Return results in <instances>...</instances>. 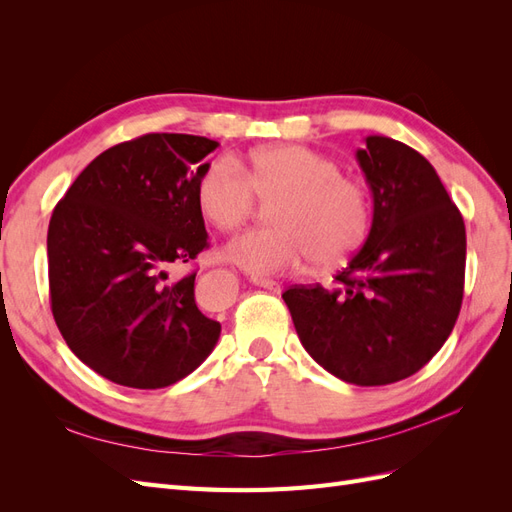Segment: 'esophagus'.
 <instances>
[{
    "instance_id": "1",
    "label": "esophagus",
    "mask_w": 512,
    "mask_h": 512,
    "mask_svg": "<svg viewBox=\"0 0 512 512\" xmlns=\"http://www.w3.org/2000/svg\"><path fill=\"white\" fill-rule=\"evenodd\" d=\"M254 284L260 286V288H267V290H271V292H280V290H282V286L277 284V282H273V280H262V277H256Z\"/></svg>"
}]
</instances>
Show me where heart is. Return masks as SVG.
I'll use <instances>...</instances> for the list:
<instances>
[{
    "instance_id": "heart-1",
    "label": "heart",
    "mask_w": 512,
    "mask_h": 512,
    "mask_svg": "<svg viewBox=\"0 0 512 512\" xmlns=\"http://www.w3.org/2000/svg\"><path fill=\"white\" fill-rule=\"evenodd\" d=\"M271 209L273 228H254L224 245L232 265L254 277L303 269L309 260L339 265L365 243L374 205L365 185L342 175V164L303 145L258 149L247 170L230 156L213 160L198 179L196 205L218 230L241 226L258 207Z\"/></svg>"
}]
</instances>
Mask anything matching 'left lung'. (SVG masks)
<instances>
[{"label": "left lung", "instance_id": "1", "mask_svg": "<svg viewBox=\"0 0 512 512\" xmlns=\"http://www.w3.org/2000/svg\"><path fill=\"white\" fill-rule=\"evenodd\" d=\"M356 162L374 196L365 245L337 286H292L286 301L312 359L335 378L382 386L416 374L451 335L463 299L466 226L421 153L367 136Z\"/></svg>", "mask_w": 512, "mask_h": 512}]
</instances>
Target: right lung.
Here are the masks:
<instances>
[{
  "label": "right lung",
  "mask_w": 512,
  "mask_h": 512,
  "mask_svg": "<svg viewBox=\"0 0 512 512\" xmlns=\"http://www.w3.org/2000/svg\"><path fill=\"white\" fill-rule=\"evenodd\" d=\"M218 143L145 134L91 162L49 224L51 309L68 348L130 389H164L203 363L220 322L194 301L196 273L168 269L209 247L196 185Z\"/></svg>",
  "instance_id": "obj_1"
}]
</instances>
